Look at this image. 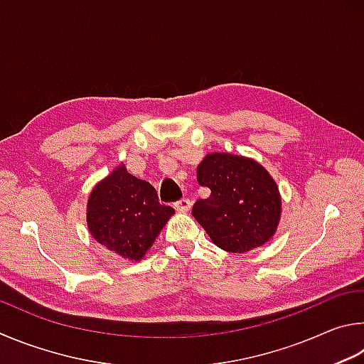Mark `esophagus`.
<instances>
[{"label":"esophagus","instance_id":"34e87169","mask_svg":"<svg viewBox=\"0 0 364 364\" xmlns=\"http://www.w3.org/2000/svg\"><path fill=\"white\" fill-rule=\"evenodd\" d=\"M174 208L178 213H188L190 208H192V201H190L188 198H182V200L174 203Z\"/></svg>","mask_w":364,"mask_h":364}]
</instances>
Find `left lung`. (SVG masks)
<instances>
[{
  "label": "left lung",
  "instance_id": "left-lung-1",
  "mask_svg": "<svg viewBox=\"0 0 364 364\" xmlns=\"http://www.w3.org/2000/svg\"><path fill=\"white\" fill-rule=\"evenodd\" d=\"M196 178L211 195L196 201L192 214L220 250L243 254L275 235L282 196L262 164L232 153H209L196 168Z\"/></svg>",
  "mask_w": 364,
  "mask_h": 364
}]
</instances>
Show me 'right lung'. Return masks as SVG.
<instances>
[{
	"instance_id": "right-lung-1",
	"label": "right lung",
	"mask_w": 364,
	"mask_h": 364,
	"mask_svg": "<svg viewBox=\"0 0 364 364\" xmlns=\"http://www.w3.org/2000/svg\"><path fill=\"white\" fill-rule=\"evenodd\" d=\"M174 214L158 201L149 182L127 172L124 164L113 169L92 188L87 200V228L108 251L139 262Z\"/></svg>"
}]
</instances>
